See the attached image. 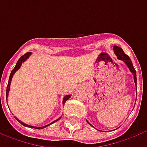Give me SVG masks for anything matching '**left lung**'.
Here are the masks:
<instances>
[{
    "mask_svg": "<svg viewBox=\"0 0 147 147\" xmlns=\"http://www.w3.org/2000/svg\"><path fill=\"white\" fill-rule=\"evenodd\" d=\"M113 50H114V53H115V54L117 55V58H118L119 60L123 61V62L126 64L127 67L129 68L130 71L133 74V76H134V82H135V83H136H136H137V79H136V69L134 68L132 62H131V61L130 57L127 56V55L124 53V52L123 51V49L120 48V47H119V46L114 45ZM86 121H87V120H86ZM87 123H89L90 126H92V125H91L88 121H87Z\"/></svg>",
    "mask_w": 147,
    "mask_h": 147,
    "instance_id": "1",
    "label": "left lung"
}]
</instances>
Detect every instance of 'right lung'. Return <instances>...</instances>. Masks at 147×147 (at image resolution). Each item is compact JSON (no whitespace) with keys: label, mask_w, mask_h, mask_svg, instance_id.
<instances>
[{"label":"right lung","mask_w":147,"mask_h":147,"mask_svg":"<svg viewBox=\"0 0 147 147\" xmlns=\"http://www.w3.org/2000/svg\"><path fill=\"white\" fill-rule=\"evenodd\" d=\"M31 54V53L30 52H29V53H25L24 55H23L22 57H20V58L19 59V61H17V63H16V66H15V67L11 70V74H10V76H9V80H8V86H7V90H6V99L8 98V93H9V90H10V84H11V79H12V77H13V76H14V74L16 73V71L20 67L21 64H22V63L23 62H24V61L27 60V58L30 57V55ZM71 95H65L64 96V99H63V103H65V102H67L68 99L70 98ZM16 120L20 122V123L22 124V125H24V126L25 127H33V128H36V129H42V128H45V127L49 126V124H52V123H55V122H57V120H59L61 118H59V119H57V120H54L53 122H52L51 123H49V124H48V125H46V126H43V127H34V126H30V125H28V124H27V123H24V122H22V121H20V120H19V119H17V118H16Z\"/></svg>","instance_id":"1"}]
</instances>
